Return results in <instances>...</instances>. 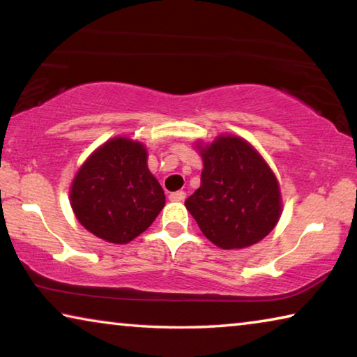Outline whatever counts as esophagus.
<instances>
[{
	"instance_id": "1",
	"label": "esophagus",
	"mask_w": 357,
	"mask_h": 357,
	"mask_svg": "<svg viewBox=\"0 0 357 357\" xmlns=\"http://www.w3.org/2000/svg\"><path fill=\"white\" fill-rule=\"evenodd\" d=\"M170 202H184V198H185V192H183V190H178V192H172L170 193Z\"/></svg>"
}]
</instances>
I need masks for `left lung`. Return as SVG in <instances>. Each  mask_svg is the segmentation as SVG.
<instances>
[{
    "mask_svg": "<svg viewBox=\"0 0 357 357\" xmlns=\"http://www.w3.org/2000/svg\"><path fill=\"white\" fill-rule=\"evenodd\" d=\"M202 185L185 208L211 243L244 249L273 231L280 217V190L274 173L243 138L219 137L202 148Z\"/></svg>",
    "mask_w": 357,
    "mask_h": 357,
    "instance_id": "8db88e82",
    "label": "left lung"
}]
</instances>
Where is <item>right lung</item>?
I'll list each match as a JSON object with an SVG mask.
<instances>
[{
	"mask_svg": "<svg viewBox=\"0 0 357 357\" xmlns=\"http://www.w3.org/2000/svg\"><path fill=\"white\" fill-rule=\"evenodd\" d=\"M146 155L142 143L118 137L84 162L72 183L70 204L88 231L126 244L154 222L165 193L149 173Z\"/></svg>",
	"mask_w": 357,
	"mask_h": 357,
	"instance_id": "right-lung-1",
	"label": "right lung"
}]
</instances>
